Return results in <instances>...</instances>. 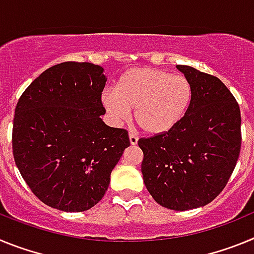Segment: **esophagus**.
<instances>
[{"label": "esophagus", "mask_w": 254, "mask_h": 254, "mask_svg": "<svg viewBox=\"0 0 254 254\" xmlns=\"http://www.w3.org/2000/svg\"><path fill=\"white\" fill-rule=\"evenodd\" d=\"M129 143H131V145H136V143H137V141H138V137L137 136H136V134L134 133H129Z\"/></svg>", "instance_id": "1"}]
</instances>
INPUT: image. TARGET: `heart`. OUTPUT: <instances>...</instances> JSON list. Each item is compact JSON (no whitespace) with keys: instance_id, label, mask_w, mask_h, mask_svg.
<instances>
[{"instance_id":"b5f03b06","label":"heart","mask_w":254,"mask_h":254,"mask_svg":"<svg viewBox=\"0 0 254 254\" xmlns=\"http://www.w3.org/2000/svg\"><path fill=\"white\" fill-rule=\"evenodd\" d=\"M193 99V87L187 77L152 67L126 71L116 89L102 94V104L113 125L134 120L151 136L168 133L183 121Z\"/></svg>"}]
</instances>
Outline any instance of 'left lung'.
Wrapping results in <instances>:
<instances>
[{
	"mask_svg": "<svg viewBox=\"0 0 254 254\" xmlns=\"http://www.w3.org/2000/svg\"><path fill=\"white\" fill-rule=\"evenodd\" d=\"M193 87L187 114L168 133L138 140L143 182L169 210L210 203L224 190L241 152V109L219 78L177 64Z\"/></svg>",
	"mask_w": 254,
	"mask_h": 254,
	"instance_id": "left-lung-1",
	"label": "left lung"
}]
</instances>
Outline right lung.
I'll return each mask as SVG.
<instances>
[{
  "label": "right lung",
  "mask_w": 254,
  "mask_h": 254,
  "mask_svg": "<svg viewBox=\"0 0 254 254\" xmlns=\"http://www.w3.org/2000/svg\"><path fill=\"white\" fill-rule=\"evenodd\" d=\"M104 68L64 62L28 86L15 109L12 150L20 174L46 205L81 212L105 194L129 146L126 129L103 122Z\"/></svg>",
  "instance_id": "right-lung-1"
}]
</instances>
